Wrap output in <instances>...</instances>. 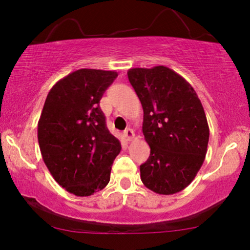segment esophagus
<instances>
[{
  "label": "esophagus",
  "mask_w": 250,
  "mask_h": 250,
  "mask_svg": "<svg viewBox=\"0 0 250 250\" xmlns=\"http://www.w3.org/2000/svg\"><path fill=\"white\" fill-rule=\"evenodd\" d=\"M124 135L128 141H131L135 138V132H133L132 129H125L124 131Z\"/></svg>",
  "instance_id": "esophagus-1"
}]
</instances>
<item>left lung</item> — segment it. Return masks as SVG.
<instances>
[{"instance_id": "obj_1", "label": "left lung", "mask_w": 250, "mask_h": 250, "mask_svg": "<svg viewBox=\"0 0 250 250\" xmlns=\"http://www.w3.org/2000/svg\"><path fill=\"white\" fill-rule=\"evenodd\" d=\"M144 109L143 132L150 156L140 166L144 185L170 195L192 183L206 159L208 136L204 109L191 84L166 66L128 70Z\"/></svg>"}]
</instances>
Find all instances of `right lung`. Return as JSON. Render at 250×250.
<instances>
[{"instance_id":"add662e5","label":"right lung","mask_w":250,"mask_h":250,"mask_svg":"<svg viewBox=\"0 0 250 250\" xmlns=\"http://www.w3.org/2000/svg\"><path fill=\"white\" fill-rule=\"evenodd\" d=\"M117 76L114 70H75L54 85L44 102L38 121L42 159L55 181L76 196L105 188L120 154V141L107 130L100 107Z\"/></svg>"}]
</instances>
